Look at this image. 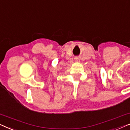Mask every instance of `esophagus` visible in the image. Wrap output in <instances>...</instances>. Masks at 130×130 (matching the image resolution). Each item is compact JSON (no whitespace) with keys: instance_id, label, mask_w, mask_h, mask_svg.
Listing matches in <instances>:
<instances>
[{"instance_id":"esophagus-1","label":"esophagus","mask_w":130,"mask_h":130,"mask_svg":"<svg viewBox=\"0 0 130 130\" xmlns=\"http://www.w3.org/2000/svg\"><path fill=\"white\" fill-rule=\"evenodd\" d=\"M74 60H75L76 62H79L80 61V58L79 57H76L74 58Z\"/></svg>"}]
</instances>
